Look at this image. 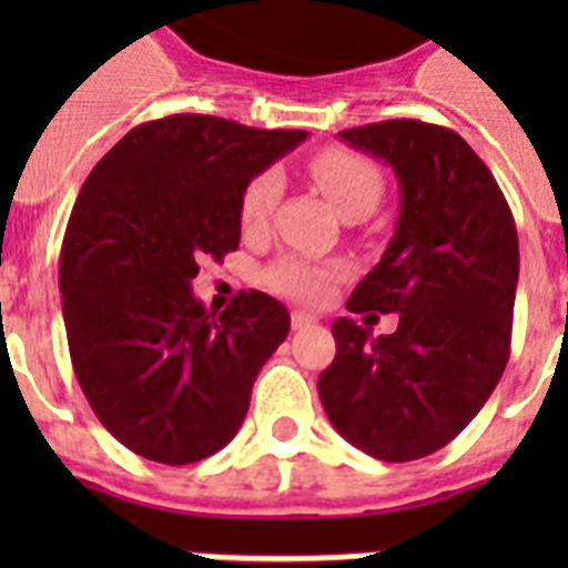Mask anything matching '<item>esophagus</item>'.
Segmentation results:
<instances>
[{"mask_svg": "<svg viewBox=\"0 0 568 568\" xmlns=\"http://www.w3.org/2000/svg\"><path fill=\"white\" fill-rule=\"evenodd\" d=\"M315 324V315H310V312H301V310H294L292 312V327L294 329H306Z\"/></svg>", "mask_w": 568, "mask_h": 568, "instance_id": "34e87169", "label": "esophagus"}]
</instances>
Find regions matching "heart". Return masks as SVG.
<instances>
[{"label": "heart", "mask_w": 568, "mask_h": 568, "mask_svg": "<svg viewBox=\"0 0 568 568\" xmlns=\"http://www.w3.org/2000/svg\"><path fill=\"white\" fill-rule=\"evenodd\" d=\"M310 173L315 185L329 196V203L336 205L338 214L372 212L379 200V191H383V180H379L377 168L365 155L342 150V146H329V150H321V153L312 155ZM280 191H283L280 171L267 168V171L256 173L247 182L244 194H241V226L247 232L262 230L271 212H274ZM265 280L274 292L285 294V297L315 303L321 297H327L333 271L315 265L310 258L283 256L280 262L271 265Z\"/></svg>", "instance_id": "obj_1"}]
</instances>
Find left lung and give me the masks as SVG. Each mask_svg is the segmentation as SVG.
<instances>
[{"label":"left lung","mask_w":568,"mask_h":568,"mask_svg":"<svg viewBox=\"0 0 568 568\" xmlns=\"http://www.w3.org/2000/svg\"><path fill=\"white\" fill-rule=\"evenodd\" d=\"M395 171L400 214L351 312H397V329L333 324L336 359L318 377L324 413L383 463L445 448L498 386L510 356L519 235L498 182L445 126L383 120L338 132ZM377 318V315H374Z\"/></svg>","instance_id":"left-lung-1"}]
</instances>
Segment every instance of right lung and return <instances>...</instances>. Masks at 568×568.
<instances>
[{
  "label": "right lung",
  "instance_id": "1",
  "mask_svg": "<svg viewBox=\"0 0 568 568\" xmlns=\"http://www.w3.org/2000/svg\"><path fill=\"white\" fill-rule=\"evenodd\" d=\"M306 141L209 114L141 123L84 180L61 244L70 359L102 427L141 457L189 466L239 433L288 310L241 292L214 315L191 280L239 247L247 182Z\"/></svg>",
  "mask_w": 568,
  "mask_h": 568
}]
</instances>
